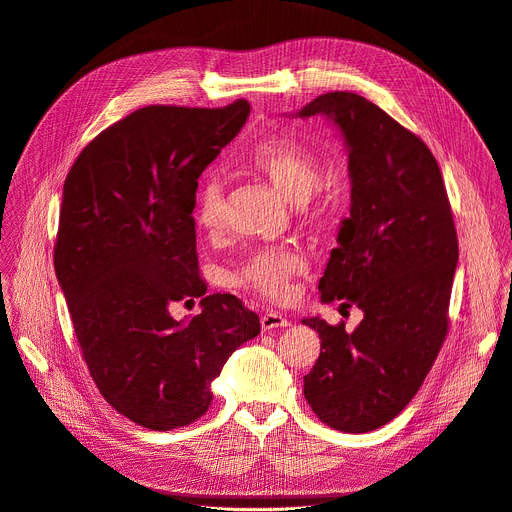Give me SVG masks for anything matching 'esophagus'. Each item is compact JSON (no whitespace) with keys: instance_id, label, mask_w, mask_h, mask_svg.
Here are the masks:
<instances>
[{"instance_id":"obj_1","label":"esophagus","mask_w":512,"mask_h":512,"mask_svg":"<svg viewBox=\"0 0 512 512\" xmlns=\"http://www.w3.org/2000/svg\"><path fill=\"white\" fill-rule=\"evenodd\" d=\"M291 322L283 316V314H279V312H265L263 316H261V328L263 330H273V328H285V326H289Z\"/></svg>"}]
</instances>
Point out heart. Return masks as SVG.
<instances>
[{
  "label": "heart",
  "mask_w": 512,
  "mask_h": 512,
  "mask_svg": "<svg viewBox=\"0 0 512 512\" xmlns=\"http://www.w3.org/2000/svg\"><path fill=\"white\" fill-rule=\"evenodd\" d=\"M239 166L267 178L289 202H314L320 210L322 166L306 145L291 139H267L247 148ZM194 221L206 233H218L225 221V188L216 174H204L196 188ZM306 271V259L291 249H259L235 271V283L269 300H287L294 279Z\"/></svg>",
  "instance_id": "obj_1"
}]
</instances>
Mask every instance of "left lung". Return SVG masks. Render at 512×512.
Instances as JSON below:
<instances>
[{
  "instance_id": "1",
  "label": "left lung",
  "mask_w": 512,
  "mask_h": 512,
  "mask_svg": "<svg viewBox=\"0 0 512 512\" xmlns=\"http://www.w3.org/2000/svg\"><path fill=\"white\" fill-rule=\"evenodd\" d=\"M298 115L330 119L346 141L350 216L318 289L324 304L342 300L364 314L354 332L302 320L322 340L304 395L326 425L367 433L407 407L446 340L454 216L427 145L375 103L336 91Z\"/></svg>"
}]
</instances>
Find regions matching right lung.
I'll list each match as a JSON object with an SVG mask.
<instances>
[{
  "mask_svg": "<svg viewBox=\"0 0 512 512\" xmlns=\"http://www.w3.org/2000/svg\"><path fill=\"white\" fill-rule=\"evenodd\" d=\"M251 105H150L101 131L62 190L54 269L89 373L137 425L170 431L208 411L210 383L261 332L231 294L198 273V178L241 131ZM200 299L188 323L176 301Z\"/></svg>",
  "mask_w": 512,
  "mask_h": 512,
  "instance_id": "1",
  "label": "right lung"
}]
</instances>
